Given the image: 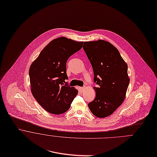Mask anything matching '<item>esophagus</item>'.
<instances>
[{
  "label": "esophagus",
  "mask_w": 157,
  "mask_h": 157,
  "mask_svg": "<svg viewBox=\"0 0 157 157\" xmlns=\"http://www.w3.org/2000/svg\"><path fill=\"white\" fill-rule=\"evenodd\" d=\"M80 90L81 92H84L86 90V87H80Z\"/></svg>",
  "instance_id": "34e87169"
}]
</instances>
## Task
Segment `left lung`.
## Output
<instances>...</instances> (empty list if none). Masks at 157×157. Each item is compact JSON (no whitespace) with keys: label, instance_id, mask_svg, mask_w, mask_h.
<instances>
[{"label":"left lung","instance_id":"8db88e82","mask_svg":"<svg viewBox=\"0 0 157 157\" xmlns=\"http://www.w3.org/2000/svg\"><path fill=\"white\" fill-rule=\"evenodd\" d=\"M83 49L92 64L96 92L94 100L88 104L98 118L112 115L123 102L130 82L127 64L118 50L104 40L84 42Z\"/></svg>","mask_w":157,"mask_h":157}]
</instances>
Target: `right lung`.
Instances as JSON below:
<instances>
[{
	"mask_svg": "<svg viewBox=\"0 0 157 157\" xmlns=\"http://www.w3.org/2000/svg\"><path fill=\"white\" fill-rule=\"evenodd\" d=\"M84 42L59 37L50 42L32 63L30 69L31 92L38 103L48 112L59 115L67 112L78 90L65 80L66 63L82 47Z\"/></svg>",
	"mask_w": 157,
	"mask_h": 157,
	"instance_id": "1",
	"label": "right lung"
}]
</instances>
